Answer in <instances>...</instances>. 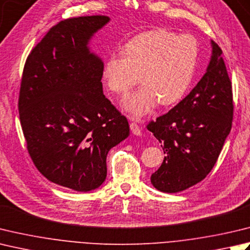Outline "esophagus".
<instances>
[{"label": "esophagus", "instance_id": "obj_1", "mask_svg": "<svg viewBox=\"0 0 250 250\" xmlns=\"http://www.w3.org/2000/svg\"><path fill=\"white\" fill-rule=\"evenodd\" d=\"M130 129L132 131V133L135 134V135H142V131L140 125L136 124V122H131L130 124Z\"/></svg>", "mask_w": 250, "mask_h": 250}]
</instances>
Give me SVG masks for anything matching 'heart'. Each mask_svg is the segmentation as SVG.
Returning a JSON list of instances; mask_svg holds the SVG:
<instances>
[{"label":"heart","mask_w":250,"mask_h":250,"mask_svg":"<svg viewBox=\"0 0 250 250\" xmlns=\"http://www.w3.org/2000/svg\"><path fill=\"white\" fill-rule=\"evenodd\" d=\"M199 46L190 34L154 29L130 39L122 55L112 54L103 68L109 91L125 95L136 83H143L125 102L134 118H141L161 105L177 104L192 84L198 62Z\"/></svg>","instance_id":"obj_1"}]
</instances>
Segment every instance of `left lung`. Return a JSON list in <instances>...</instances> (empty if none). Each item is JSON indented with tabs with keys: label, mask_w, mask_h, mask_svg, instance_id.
I'll return each mask as SVG.
<instances>
[{
	"label": "left lung",
	"mask_w": 250,
	"mask_h": 250,
	"mask_svg": "<svg viewBox=\"0 0 250 250\" xmlns=\"http://www.w3.org/2000/svg\"><path fill=\"white\" fill-rule=\"evenodd\" d=\"M212 56L196 86L147 129L161 143L165 158L151 174L160 192L178 193L207 177L232 128L233 94L222 50L211 41Z\"/></svg>",
	"instance_id": "obj_1"
}]
</instances>
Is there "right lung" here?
I'll return each instance as SVG.
<instances>
[{
    "instance_id": "right-lung-1",
    "label": "right lung",
    "mask_w": 250,
    "mask_h": 250,
    "mask_svg": "<svg viewBox=\"0 0 250 250\" xmlns=\"http://www.w3.org/2000/svg\"><path fill=\"white\" fill-rule=\"evenodd\" d=\"M109 17L63 19L27 57L18 109L28 153L51 182L77 192L100 188L110 148L128 120L103 94V63L87 47Z\"/></svg>"
}]
</instances>
